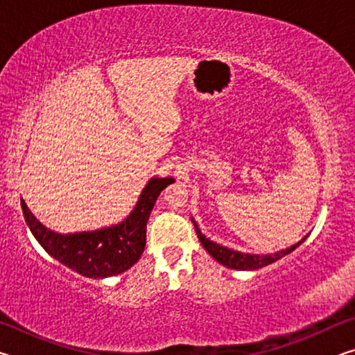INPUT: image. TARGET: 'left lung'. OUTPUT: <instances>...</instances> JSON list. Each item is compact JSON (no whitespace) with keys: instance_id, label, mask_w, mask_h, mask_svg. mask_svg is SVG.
<instances>
[{"instance_id":"8db88e82","label":"left lung","mask_w":355,"mask_h":355,"mask_svg":"<svg viewBox=\"0 0 355 355\" xmlns=\"http://www.w3.org/2000/svg\"><path fill=\"white\" fill-rule=\"evenodd\" d=\"M192 222H194V220H192ZM194 227H196L197 236H199V241L202 243V245H203V248H205V250L208 252V254L214 258V260H218L219 263H222L227 268L239 269V271H252V269H258V268L268 266V264L277 261L279 258L285 257L286 254H290L291 250L296 249L297 245L302 243L305 238H307V236H305V238L300 239L299 243L291 245V248L284 249V250H279V252H275V254H271V255H252V254H241V252L222 248V245L216 244L213 241H209L208 238L203 236L196 222H194Z\"/></svg>"}]
</instances>
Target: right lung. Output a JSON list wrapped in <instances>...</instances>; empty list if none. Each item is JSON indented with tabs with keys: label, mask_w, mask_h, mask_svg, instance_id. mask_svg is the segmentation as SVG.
Masks as SVG:
<instances>
[{
	"label": "right lung",
	"mask_w": 355,
	"mask_h": 355,
	"mask_svg": "<svg viewBox=\"0 0 355 355\" xmlns=\"http://www.w3.org/2000/svg\"><path fill=\"white\" fill-rule=\"evenodd\" d=\"M173 178H152L144 188L135 211L122 224L95 232L59 235L48 230L21 199L28 227L48 254L81 275L92 279L122 274L139 260L147 238V222L158 196Z\"/></svg>",
	"instance_id": "add662e5"
}]
</instances>
